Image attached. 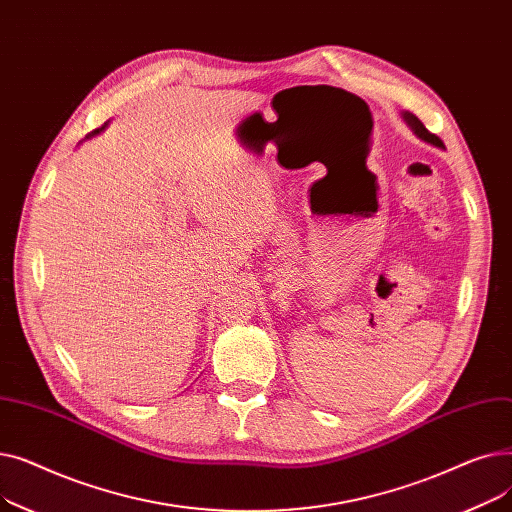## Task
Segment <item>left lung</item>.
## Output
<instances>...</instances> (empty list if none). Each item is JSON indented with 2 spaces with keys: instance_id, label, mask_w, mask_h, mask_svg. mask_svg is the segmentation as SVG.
Listing matches in <instances>:
<instances>
[{
  "instance_id": "8db88e82",
  "label": "left lung",
  "mask_w": 512,
  "mask_h": 512,
  "mask_svg": "<svg viewBox=\"0 0 512 512\" xmlns=\"http://www.w3.org/2000/svg\"><path fill=\"white\" fill-rule=\"evenodd\" d=\"M405 120H407V122H409V126L415 130V134H417L419 139H423V141H427V143H432V145H436V147H444L442 139H440V137H436L434 132H429L417 116H413V114H409V112H407V114H405Z\"/></svg>"
}]
</instances>
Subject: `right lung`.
<instances>
[{
  "label": "right lung",
  "instance_id": "right-lung-1",
  "mask_svg": "<svg viewBox=\"0 0 512 512\" xmlns=\"http://www.w3.org/2000/svg\"><path fill=\"white\" fill-rule=\"evenodd\" d=\"M97 132H99V128H97V130H95V132H93V134H97Z\"/></svg>",
  "mask_w": 512,
  "mask_h": 512
}]
</instances>
